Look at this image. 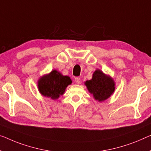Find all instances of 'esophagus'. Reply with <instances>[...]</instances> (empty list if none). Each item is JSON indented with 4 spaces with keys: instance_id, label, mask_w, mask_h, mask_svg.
Wrapping results in <instances>:
<instances>
[{
    "instance_id": "obj_1",
    "label": "esophagus",
    "mask_w": 151,
    "mask_h": 151,
    "mask_svg": "<svg viewBox=\"0 0 151 151\" xmlns=\"http://www.w3.org/2000/svg\"><path fill=\"white\" fill-rule=\"evenodd\" d=\"M75 80L76 83H77V84H79L81 83V78L79 77H75Z\"/></svg>"
}]
</instances>
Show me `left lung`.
Instances as JSON below:
<instances>
[{
  "mask_svg": "<svg viewBox=\"0 0 151 151\" xmlns=\"http://www.w3.org/2000/svg\"><path fill=\"white\" fill-rule=\"evenodd\" d=\"M85 85L96 100L104 101L109 98L114 91V82L111 78L97 70L94 72L92 79L87 81Z\"/></svg>",
  "mask_w": 151,
  "mask_h": 151,
  "instance_id": "8db88e82",
  "label": "left lung"
}]
</instances>
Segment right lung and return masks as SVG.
Segmentation results:
<instances>
[{"instance_id":"right-lung-1","label":"right lung","mask_w":151,"mask_h":151,"mask_svg":"<svg viewBox=\"0 0 151 151\" xmlns=\"http://www.w3.org/2000/svg\"><path fill=\"white\" fill-rule=\"evenodd\" d=\"M71 83L69 76H63L54 70L49 75L40 78L38 87L42 96L55 100L64 93L67 86Z\"/></svg>"}]
</instances>
